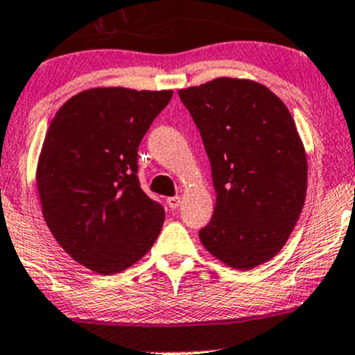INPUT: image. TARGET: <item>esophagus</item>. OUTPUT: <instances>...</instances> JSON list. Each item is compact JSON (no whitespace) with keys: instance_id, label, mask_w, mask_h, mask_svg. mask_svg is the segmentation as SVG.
Listing matches in <instances>:
<instances>
[{"instance_id":"esophagus-1","label":"esophagus","mask_w":355,"mask_h":355,"mask_svg":"<svg viewBox=\"0 0 355 355\" xmlns=\"http://www.w3.org/2000/svg\"><path fill=\"white\" fill-rule=\"evenodd\" d=\"M180 197H170V198H166V203H168V207L170 209H177L178 205H180Z\"/></svg>"}]
</instances>
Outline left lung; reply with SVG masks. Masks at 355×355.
Listing matches in <instances>:
<instances>
[{"mask_svg": "<svg viewBox=\"0 0 355 355\" xmlns=\"http://www.w3.org/2000/svg\"><path fill=\"white\" fill-rule=\"evenodd\" d=\"M178 95L200 130L217 193L200 242L232 268L262 266L291 237L307 193V155L294 118L254 80L220 76Z\"/></svg>", "mask_w": 355, "mask_h": 355, "instance_id": "8db88e82", "label": "left lung"}]
</instances>
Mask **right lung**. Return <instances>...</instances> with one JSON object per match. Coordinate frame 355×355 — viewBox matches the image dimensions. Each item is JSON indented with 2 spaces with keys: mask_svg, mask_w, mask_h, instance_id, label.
Returning a JSON list of instances; mask_svg holds the SVG:
<instances>
[{
  "mask_svg": "<svg viewBox=\"0 0 355 355\" xmlns=\"http://www.w3.org/2000/svg\"><path fill=\"white\" fill-rule=\"evenodd\" d=\"M172 95L88 88L53 116L36 165L42 214L61 248L96 274L132 267L160 234L165 210L141 190L137 158Z\"/></svg>",
  "mask_w": 355,
  "mask_h": 355,
  "instance_id": "1",
  "label": "right lung"
}]
</instances>
